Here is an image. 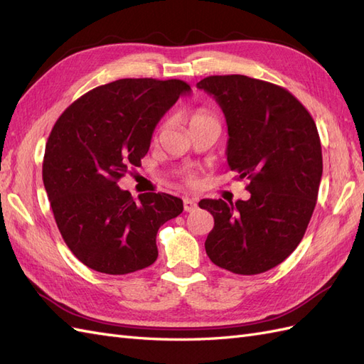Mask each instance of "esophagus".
<instances>
[{
    "instance_id": "esophagus-1",
    "label": "esophagus",
    "mask_w": 364,
    "mask_h": 364,
    "mask_svg": "<svg viewBox=\"0 0 364 364\" xmlns=\"http://www.w3.org/2000/svg\"><path fill=\"white\" fill-rule=\"evenodd\" d=\"M183 209L186 213H193L197 209V203L194 199H190V197H185L183 199Z\"/></svg>"
}]
</instances>
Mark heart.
Returning <instances> with one entry per match:
<instances>
[{
	"label": "heart",
	"mask_w": 364,
	"mask_h": 364,
	"mask_svg": "<svg viewBox=\"0 0 364 364\" xmlns=\"http://www.w3.org/2000/svg\"><path fill=\"white\" fill-rule=\"evenodd\" d=\"M186 121H188V127L191 130V129L200 126V124L213 123V121H215V119H214V117L211 114H209L208 111H205V109H197V111H194V112H191L188 115Z\"/></svg>",
	"instance_id": "heart-1"
}]
</instances>
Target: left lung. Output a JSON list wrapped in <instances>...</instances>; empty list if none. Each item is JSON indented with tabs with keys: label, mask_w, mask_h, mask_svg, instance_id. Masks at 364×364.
<instances>
[{
	"label": "left lung",
	"mask_w": 364,
	"mask_h": 364,
	"mask_svg": "<svg viewBox=\"0 0 364 364\" xmlns=\"http://www.w3.org/2000/svg\"><path fill=\"white\" fill-rule=\"evenodd\" d=\"M215 98L228 124V165L246 179L249 200L203 199L214 217L205 249L237 274L277 267L301 243L322 178L313 117L285 87L247 75H209L197 83Z\"/></svg>",
	"instance_id": "left-lung-1"
}]
</instances>
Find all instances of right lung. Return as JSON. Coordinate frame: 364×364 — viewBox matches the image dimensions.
Instances as JSON below:
<instances>
[{"instance_id": "right-lung-1", "label": "right lung", "mask_w": 364, "mask_h": 364, "mask_svg": "<svg viewBox=\"0 0 364 364\" xmlns=\"http://www.w3.org/2000/svg\"><path fill=\"white\" fill-rule=\"evenodd\" d=\"M190 92L178 79H121L86 92L56 121L42 179L62 238L85 266L126 274L156 261L158 229L183 203L165 193L135 202L118 181L139 167L159 119Z\"/></svg>"}]
</instances>
